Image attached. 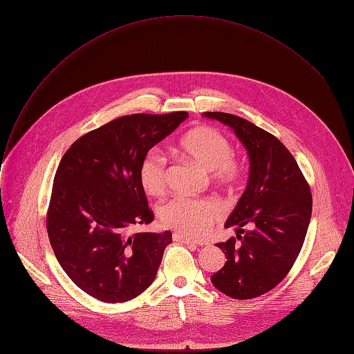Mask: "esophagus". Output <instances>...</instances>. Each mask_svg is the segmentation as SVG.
Instances as JSON below:
<instances>
[{"label": "esophagus", "mask_w": 354, "mask_h": 354, "mask_svg": "<svg viewBox=\"0 0 354 354\" xmlns=\"http://www.w3.org/2000/svg\"><path fill=\"white\" fill-rule=\"evenodd\" d=\"M172 238H174V241H176V242H180V243H186V245H192V246H196V243H194L192 239L186 238L185 235H182V234H179V232H174Z\"/></svg>", "instance_id": "1"}]
</instances>
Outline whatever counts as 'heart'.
Listing matches in <instances>:
<instances>
[{
	"instance_id": "heart-1",
	"label": "heart",
	"mask_w": 354,
	"mask_h": 354,
	"mask_svg": "<svg viewBox=\"0 0 354 354\" xmlns=\"http://www.w3.org/2000/svg\"><path fill=\"white\" fill-rule=\"evenodd\" d=\"M176 153L210 171L212 180L221 187H234L243 175L242 162L235 157L231 140L212 126H198L186 133ZM142 189L151 196H162L169 182V164L157 149L142 158L138 171ZM224 210L212 198L175 196L160 209L161 223L189 238L205 236L220 221Z\"/></svg>"
}]
</instances>
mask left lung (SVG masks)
Wrapping results in <instances>:
<instances>
[{
  "instance_id": "8db88e82",
  "label": "left lung",
  "mask_w": 354,
  "mask_h": 354,
  "mask_svg": "<svg viewBox=\"0 0 354 354\" xmlns=\"http://www.w3.org/2000/svg\"><path fill=\"white\" fill-rule=\"evenodd\" d=\"M205 115L228 124L250 160L248 186L225 223V228L236 225L238 234L217 243L227 261L212 283L231 298L250 299L274 288L291 270L307 235L313 194L277 137L235 115Z\"/></svg>"
}]
</instances>
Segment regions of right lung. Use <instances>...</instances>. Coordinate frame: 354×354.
<instances>
[{
    "label": "right lung",
    "instance_id": "obj_1",
    "mask_svg": "<svg viewBox=\"0 0 354 354\" xmlns=\"http://www.w3.org/2000/svg\"><path fill=\"white\" fill-rule=\"evenodd\" d=\"M187 116L118 118L81 136L59 164L46 214L48 239L67 276L99 301L133 299L157 276L172 234H129L154 220L138 171L148 149Z\"/></svg>",
    "mask_w": 354,
    "mask_h": 354
}]
</instances>
